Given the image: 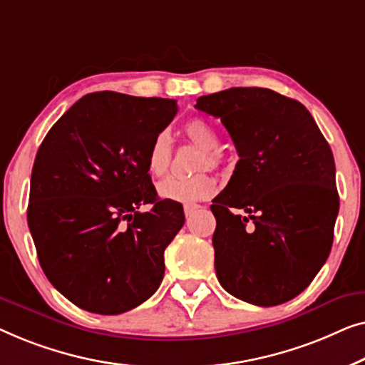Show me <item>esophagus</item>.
Wrapping results in <instances>:
<instances>
[{
	"instance_id": "esophagus-1",
	"label": "esophagus",
	"mask_w": 365,
	"mask_h": 365,
	"mask_svg": "<svg viewBox=\"0 0 365 365\" xmlns=\"http://www.w3.org/2000/svg\"><path fill=\"white\" fill-rule=\"evenodd\" d=\"M200 207H198V205H193V203H190V205H185V207H183V212H185V217H190V215H192L193 212H197V210H198Z\"/></svg>"
}]
</instances>
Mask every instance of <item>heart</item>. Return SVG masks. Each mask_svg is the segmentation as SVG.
Wrapping results in <instances>:
<instances>
[{
    "mask_svg": "<svg viewBox=\"0 0 365 365\" xmlns=\"http://www.w3.org/2000/svg\"><path fill=\"white\" fill-rule=\"evenodd\" d=\"M185 135L195 147L202 148L203 153L198 157L197 170L217 168L222 165L223 155L217 150L220 145L218 132L207 120L190 119L183 125ZM172 162V138L165 130L158 132L148 147L147 167L155 177L165 175ZM217 192V180L207 172L197 173L193 177H168L158 185V195L162 198L177 203H197L207 200Z\"/></svg>",
    "mask_w": 365,
    "mask_h": 365,
    "instance_id": "obj_1",
    "label": "heart"
}]
</instances>
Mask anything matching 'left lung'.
<instances>
[{
  "mask_svg": "<svg viewBox=\"0 0 365 365\" xmlns=\"http://www.w3.org/2000/svg\"><path fill=\"white\" fill-rule=\"evenodd\" d=\"M222 119L240 160L213 200L217 278L256 306L296 297L331 253L339 212L329 143L301 102L263 87L202 96Z\"/></svg>",
  "mask_w": 365,
  "mask_h": 365,
  "instance_id": "8db88e82",
  "label": "left lung"
}]
</instances>
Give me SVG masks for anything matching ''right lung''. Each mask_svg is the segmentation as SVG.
Instances as JSON below:
<instances>
[{
  "label": "right lung",
  "mask_w": 365,
  "mask_h": 365,
  "mask_svg": "<svg viewBox=\"0 0 365 365\" xmlns=\"http://www.w3.org/2000/svg\"><path fill=\"white\" fill-rule=\"evenodd\" d=\"M177 110L172 99L87 94L36 153L29 232L46 278L81 309L122 314L162 283L163 251L185 215L157 198L147 153ZM142 204L153 210L140 212Z\"/></svg>",
  "instance_id": "right-lung-1"
}]
</instances>
